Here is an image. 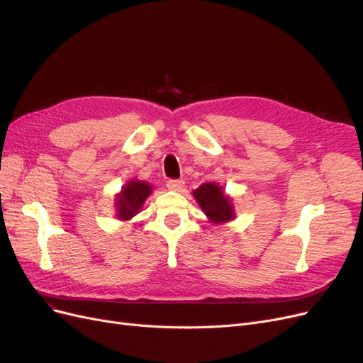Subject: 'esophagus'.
Instances as JSON below:
<instances>
[{"label": "esophagus", "instance_id": "34e87169", "mask_svg": "<svg viewBox=\"0 0 363 363\" xmlns=\"http://www.w3.org/2000/svg\"><path fill=\"white\" fill-rule=\"evenodd\" d=\"M184 184L185 182L182 179H169L166 185L170 191H181L184 188Z\"/></svg>", "mask_w": 363, "mask_h": 363}]
</instances>
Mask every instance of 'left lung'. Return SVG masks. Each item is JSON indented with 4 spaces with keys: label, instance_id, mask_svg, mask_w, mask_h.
<instances>
[{
    "label": "left lung",
    "instance_id": "obj_1",
    "mask_svg": "<svg viewBox=\"0 0 363 363\" xmlns=\"http://www.w3.org/2000/svg\"><path fill=\"white\" fill-rule=\"evenodd\" d=\"M193 196L201 211L209 218L211 223H228V220L235 218L231 199L224 194L223 188L218 186V184H201L197 190L193 191Z\"/></svg>",
    "mask_w": 363,
    "mask_h": 363
}]
</instances>
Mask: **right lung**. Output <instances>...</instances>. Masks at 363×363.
I'll return each instance as SVG.
<instances>
[{"instance_id": "right-lung-1", "label": "right lung", "mask_w": 363, "mask_h": 363, "mask_svg": "<svg viewBox=\"0 0 363 363\" xmlns=\"http://www.w3.org/2000/svg\"><path fill=\"white\" fill-rule=\"evenodd\" d=\"M152 193V186L144 181H129L121 188V193L117 194L116 209L117 218L121 220H128L135 216L147 200V197Z\"/></svg>"}]
</instances>
